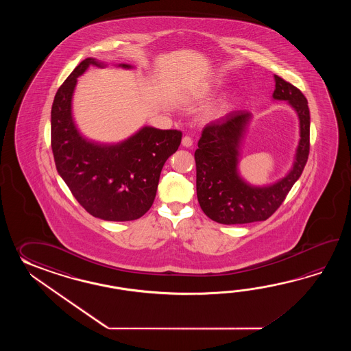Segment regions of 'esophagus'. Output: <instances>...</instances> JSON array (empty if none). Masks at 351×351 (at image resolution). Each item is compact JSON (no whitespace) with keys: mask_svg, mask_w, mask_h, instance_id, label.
I'll return each mask as SVG.
<instances>
[{"mask_svg":"<svg viewBox=\"0 0 351 351\" xmlns=\"http://www.w3.org/2000/svg\"><path fill=\"white\" fill-rule=\"evenodd\" d=\"M182 145L186 147V148H191L193 145V139L191 136L186 135L183 139H182Z\"/></svg>","mask_w":351,"mask_h":351,"instance_id":"esophagus-1","label":"esophagus"}]
</instances>
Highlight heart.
Returning <instances> with one entry per match:
<instances>
[{
    "label": "heart",
    "instance_id": "obj_1",
    "mask_svg": "<svg viewBox=\"0 0 351 351\" xmlns=\"http://www.w3.org/2000/svg\"><path fill=\"white\" fill-rule=\"evenodd\" d=\"M230 108H231V104H230V103H223V104H221L218 108H217L215 114H216V115H222V114L227 112Z\"/></svg>",
    "mask_w": 351,
    "mask_h": 351
}]
</instances>
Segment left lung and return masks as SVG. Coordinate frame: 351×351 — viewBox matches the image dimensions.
I'll list each match as a JSON object with an SVG mask.
<instances>
[{
  "label": "left lung",
  "instance_id": "obj_1",
  "mask_svg": "<svg viewBox=\"0 0 351 351\" xmlns=\"http://www.w3.org/2000/svg\"><path fill=\"white\" fill-rule=\"evenodd\" d=\"M275 100L291 105L300 121V141L290 172L269 186H252L239 176L241 147L252 114L236 110L208 124L194 153L197 197L202 210L222 224L266 221L282 204L302 174L310 152V110L300 90L275 75Z\"/></svg>",
  "mask_w": 351,
  "mask_h": 351
}]
</instances>
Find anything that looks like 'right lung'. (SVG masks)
Masks as SVG:
<instances>
[{
	"mask_svg": "<svg viewBox=\"0 0 351 351\" xmlns=\"http://www.w3.org/2000/svg\"><path fill=\"white\" fill-rule=\"evenodd\" d=\"M89 66L106 65L94 58L84 60L53 99L51 148L56 169L91 216L114 222L138 219L152 207L162 168L178 149L182 132L143 127L117 144L85 138L73 118V95L77 77Z\"/></svg>",
	"mask_w": 351,
	"mask_h": 351,
	"instance_id": "obj_1",
	"label": "right lung"
}]
</instances>
